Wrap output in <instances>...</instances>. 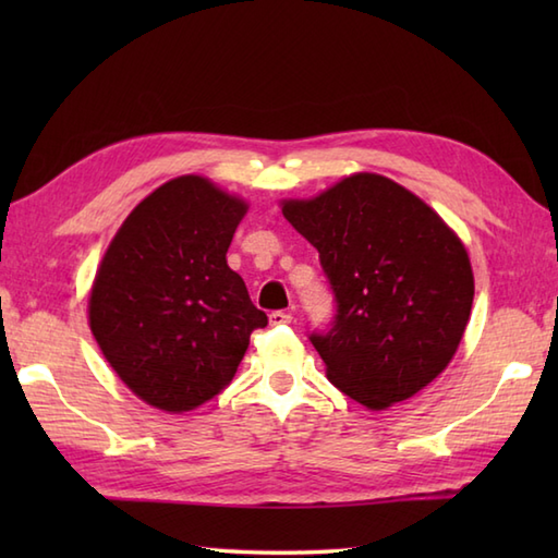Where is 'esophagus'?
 <instances>
[{"label":"esophagus","mask_w":558,"mask_h":558,"mask_svg":"<svg viewBox=\"0 0 558 558\" xmlns=\"http://www.w3.org/2000/svg\"><path fill=\"white\" fill-rule=\"evenodd\" d=\"M268 322H270V326H288V324H292V314H288V312H270L268 314Z\"/></svg>","instance_id":"1"}]
</instances>
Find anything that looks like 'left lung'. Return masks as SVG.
I'll return each mask as SVG.
<instances>
[{
    "label": "left lung",
    "instance_id": "8db88e82",
    "mask_svg": "<svg viewBox=\"0 0 558 558\" xmlns=\"http://www.w3.org/2000/svg\"><path fill=\"white\" fill-rule=\"evenodd\" d=\"M282 216L316 246L336 294L333 324L310 336L328 381L369 410L429 386L453 360L475 298L458 234L420 196L372 172L282 201Z\"/></svg>",
    "mask_w": 558,
    "mask_h": 558
}]
</instances>
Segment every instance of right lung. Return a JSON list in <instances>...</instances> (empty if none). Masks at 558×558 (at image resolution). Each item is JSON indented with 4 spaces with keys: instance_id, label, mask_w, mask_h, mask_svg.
I'll return each instance as SVG.
<instances>
[{
    "instance_id": "right-lung-1",
    "label": "right lung",
    "mask_w": 558,
    "mask_h": 558,
    "mask_svg": "<svg viewBox=\"0 0 558 558\" xmlns=\"http://www.w3.org/2000/svg\"><path fill=\"white\" fill-rule=\"evenodd\" d=\"M246 208L206 177H177L129 213L100 260L90 330L153 408L177 414L216 398L268 324L225 258Z\"/></svg>"
}]
</instances>
